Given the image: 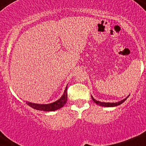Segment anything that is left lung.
<instances>
[{
    "instance_id": "1",
    "label": "left lung",
    "mask_w": 146,
    "mask_h": 146,
    "mask_svg": "<svg viewBox=\"0 0 146 146\" xmlns=\"http://www.w3.org/2000/svg\"><path fill=\"white\" fill-rule=\"evenodd\" d=\"M128 97H127L126 98L123 99V100H121V101H119L118 102H115V103H110V102H101L100 101H97V100H95V99L93 98V97L91 95V98H92V99H93V100L94 101V102H95L97 104L102 106H104V107H114V106H117L121 104L123 102H124L125 100H126V99L128 98Z\"/></svg>"
}]
</instances>
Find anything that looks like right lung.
<instances>
[{"instance_id": "right-lung-1", "label": "right lung", "mask_w": 146, "mask_h": 146, "mask_svg": "<svg viewBox=\"0 0 146 146\" xmlns=\"http://www.w3.org/2000/svg\"><path fill=\"white\" fill-rule=\"evenodd\" d=\"M67 101V86L65 88L62 96L57 101L47 104H40L31 103V102H26V104L31 106L34 109L41 110V111H55V110L60 109V108L63 107Z\"/></svg>"}]
</instances>
